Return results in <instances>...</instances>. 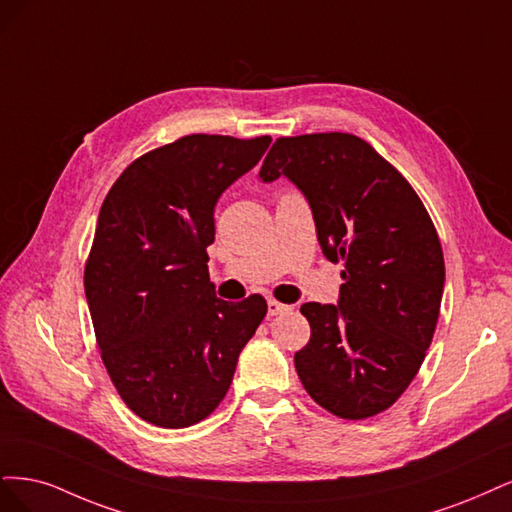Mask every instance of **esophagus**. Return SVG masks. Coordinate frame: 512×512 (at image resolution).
<instances>
[{
  "label": "esophagus",
  "mask_w": 512,
  "mask_h": 512,
  "mask_svg": "<svg viewBox=\"0 0 512 512\" xmlns=\"http://www.w3.org/2000/svg\"><path fill=\"white\" fill-rule=\"evenodd\" d=\"M291 308L287 304H280L276 300H268V317H278V315H285Z\"/></svg>",
  "instance_id": "esophagus-1"
}]
</instances>
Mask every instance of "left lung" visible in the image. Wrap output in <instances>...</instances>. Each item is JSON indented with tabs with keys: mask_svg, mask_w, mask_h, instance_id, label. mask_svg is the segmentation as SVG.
Masks as SVG:
<instances>
[{
	"mask_svg": "<svg viewBox=\"0 0 512 512\" xmlns=\"http://www.w3.org/2000/svg\"><path fill=\"white\" fill-rule=\"evenodd\" d=\"M263 183L287 176L310 204L319 244L342 261L340 302L300 308L310 340L295 353L308 395L340 419L387 410L417 376L440 315L444 257L408 180L353 134L278 138Z\"/></svg>",
	"mask_w": 512,
	"mask_h": 512,
	"instance_id": "8db88e82",
	"label": "left lung"
}]
</instances>
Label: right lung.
Returning a JSON list of instances; mask_svg holds the SVG:
<instances>
[{"label": "right lung", "mask_w": 512, "mask_h": 512, "mask_svg": "<svg viewBox=\"0 0 512 512\" xmlns=\"http://www.w3.org/2000/svg\"><path fill=\"white\" fill-rule=\"evenodd\" d=\"M270 136L191 134L129 163L108 191L85 266L95 340L112 385L148 423L206 419L268 312L261 295H214L206 249L214 206Z\"/></svg>", "instance_id": "right-lung-1"}]
</instances>
